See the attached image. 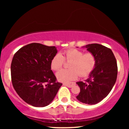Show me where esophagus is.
Returning <instances> with one entry per match:
<instances>
[{"label":"esophagus","mask_w":129,"mask_h":129,"mask_svg":"<svg viewBox=\"0 0 129 129\" xmlns=\"http://www.w3.org/2000/svg\"><path fill=\"white\" fill-rule=\"evenodd\" d=\"M75 84V83H72V84H63V85H66V86L69 87V88H71L72 87V86Z\"/></svg>","instance_id":"obj_1"}]
</instances>
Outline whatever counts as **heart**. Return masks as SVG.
Here are the masks:
<instances>
[{
  "label": "heart",
  "mask_w": 129,
  "mask_h": 129,
  "mask_svg": "<svg viewBox=\"0 0 129 129\" xmlns=\"http://www.w3.org/2000/svg\"><path fill=\"white\" fill-rule=\"evenodd\" d=\"M64 60L70 61V69H62L56 73V78L62 82H68L76 79L79 75L85 77L89 75L96 65V57L91 53L84 52L76 48L65 50L63 56L58 53L53 56L51 67L53 70H58L63 66Z\"/></svg>",
  "instance_id": "1"
}]
</instances>
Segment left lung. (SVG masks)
<instances>
[{"label": "left lung", "mask_w": 129, "mask_h": 129, "mask_svg": "<svg viewBox=\"0 0 129 129\" xmlns=\"http://www.w3.org/2000/svg\"><path fill=\"white\" fill-rule=\"evenodd\" d=\"M82 48L94 54L96 65L85 82H76L81 90L76 98L84 104H96L107 96L116 82V60L110 48L100 44H88Z\"/></svg>", "instance_id": "left-lung-1"}]
</instances>
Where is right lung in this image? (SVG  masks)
Masks as SVG:
<instances>
[{
    "label": "right lung",
    "mask_w": 129,
    "mask_h": 129,
    "mask_svg": "<svg viewBox=\"0 0 129 129\" xmlns=\"http://www.w3.org/2000/svg\"><path fill=\"white\" fill-rule=\"evenodd\" d=\"M57 50L39 43H31L15 53L11 62L12 84L18 95L34 107L49 105L61 85L51 70Z\"/></svg>",
    "instance_id": "right-lung-1"
}]
</instances>
